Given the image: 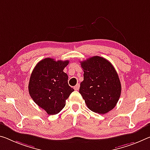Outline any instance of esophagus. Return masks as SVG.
<instances>
[{"label":"esophagus","instance_id":"1","mask_svg":"<svg viewBox=\"0 0 150 150\" xmlns=\"http://www.w3.org/2000/svg\"><path fill=\"white\" fill-rule=\"evenodd\" d=\"M79 87H80V85L78 83V84H77L75 85V86L74 87V89L75 90H76V91H77V90H79Z\"/></svg>","mask_w":150,"mask_h":150}]
</instances>
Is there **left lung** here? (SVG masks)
<instances>
[{
	"label": "left lung",
	"mask_w": 150,
	"mask_h": 150,
	"mask_svg": "<svg viewBox=\"0 0 150 150\" xmlns=\"http://www.w3.org/2000/svg\"><path fill=\"white\" fill-rule=\"evenodd\" d=\"M83 81L79 93L90 110L105 114L115 108L122 86L117 71L108 60L94 56L81 62Z\"/></svg>",
	"instance_id": "8db88e82"
}]
</instances>
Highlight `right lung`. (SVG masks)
<instances>
[{"label": "right lung", "instance_id": "right-lung-1", "mask_svg": "<svg viewBox=\"0 0 150 150\" xmlns=\"http://www.w3.org/2000/svg\"><path fill=\"white\" fill-rule=\"evenodd\" d=\"M69 61L45 58L37 64L30 75L28 92L33 100L49 115H55L65 106L74 89L69 86L63 69Z\"/></svg>", "mask_w": 150, "mask_h": 150}]
</instances>
